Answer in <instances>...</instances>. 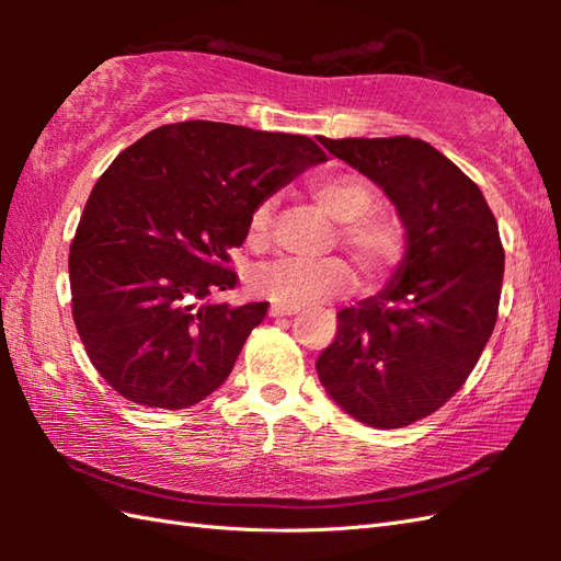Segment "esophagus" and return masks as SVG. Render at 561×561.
I'll use <instances>...</instances> for the list:
<instances>
[{
  "label": "esophagus",
  "mask_w": 561,
  "mask_h": 561,
  "mask_svg": "<svg viewBox=\"0 0 561 561\" xmlns=\"http://www.w3.org/2000/svg\"><path fill=\"white\" fill-rule=\"evenodd\" d=\"M294 313H299V308H287V306H277V304H272V306H270V316H272V318L294 316Z\"/></svg>",
  "instance_id": "esophagus-1"
}]
</instances>
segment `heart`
<instances>
[{"instance_id":"b5f03b06","label":"heart","mask_w":561,"mask_h":561,"mask_svg":"<svg viewBox=\"0 0 561 561\" xmlns=\"http://www.w3.org/2000/svg\"><path fill=\"white\" fill-rule=\"evenodd\" d=\"M318 207L342 221L340 241L368 274L388 270L402 253L400 224L376 205V187L356 171H332L311 185ZM274 199H262L248 219V238L260 245L267 238ZM352 272L342 260H274L248 277V287L265 301L287 308L313 306L352 289Z\"/></svg>"}]
</instances>
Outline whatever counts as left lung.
I'll list each match as a JSON object with an SVG mask.
<instances>
[{
	"instance_id": "obj_1",
	"label": "left lung",
	"mask_w": 561,
	"mask_h": 561,
	"mask_svg": "<svg viewBox=\"0 0 561 561\" xmlns=\"http://www.w3.org/2000/svg\"><path fill=\"white\" fill-rule=\"evenodd\" d=\"M318 141L383 187L408 241L388 287L337 313L318 378L354 420L408 426L456 396L492 337L504 282L499 226L482 190L422 139Z\"/></svg>"
}]
</instances>
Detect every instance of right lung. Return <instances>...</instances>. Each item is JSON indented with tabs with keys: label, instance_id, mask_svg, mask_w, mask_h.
<instances>
[{
	"label": "right lung",
	"instance_id": "right-lung-1",
	"mask_svg": "<svg viewBox=\"0 0 561 561\" xmlns=\"http://www.w3.org/2000/svg\"><path fill=\"white\" fill-rule=\"evenodd\" d=\"M328 161L304 135L187 121L151 129L108 165L69 248L71 318L91 364L145 408L211 396L267 301L229 306V250L262 199Z\"/></svg>",
	"mask_w": 561,
	"mask_h": 561
}]
</instances>
